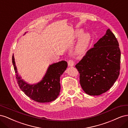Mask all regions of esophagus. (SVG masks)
Wrapping results in <instances>:
<instances>
[{"label":"esophagus","instance_id":"34e87169","mask_svg":"<svg viewBox=\"0 0 128 128\" xmlns=\"http://www.w3.org/2000/svg\"><path fill=\"white\" fill-rule=\"evenodd\" d=\"M74 64H75L74 61L72 60H69L68 62V66H70V67L73 66L74 65Z\"/></svg>","mask_w":128,"mask_h":128}]
</instances>
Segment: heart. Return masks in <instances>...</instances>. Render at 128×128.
<instances>
[{
    "label": "heart",
    "instance_id": "b5f03b06",
    "mask_svg": "<svg viewBox=\"0 0 128 128\" xmlns=\"http://www.w3.org/2000/svg\"><path fill=\"white\" fill-rule=\"evenodd\" d=\"M82 30H78L76 32V36L79 37L82 34ZM91 41V35L88 32H85L79 38L76 46V52L77 53L82 54L86 51Z\"/></svg>",
    "mask_w": 128,
    "mask_h": 128
}]
</instances>
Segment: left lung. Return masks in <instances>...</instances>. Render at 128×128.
I'll return each mask as SVG.
<instances>
[{
    "mask_svg": "<svg viewBox=\"0 0 128 128\" xmlns=\"http://www.w3.org/2000/svg\"><path fill=\"white\" fill-rule=\"evenodd\" d=\"M120 62L118 41L108 29L75 66L84 91L90 96H99L109 90L120 75Z\"/></svg>",
    "mask_w": 128,
    "mask_h": 128,
    "instance_id": "left-lung-1",
    "label": "left lung"
}]
</instances>
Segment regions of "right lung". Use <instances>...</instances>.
<instances>
[{"label": "right lung", "mask_w": 128, "mask_h": 128, "mask_svg": "<svg viewBox=\"0 0 128 128\" xmlns=\"http://www.w3.org/2000/svg\"><path fill=\"white\" fill-rule=\"evenodd\" d=\"M12 63L19 87L30 99L38 102H48L58 98L61 88L60 76L68 66L66 61H61L50 65L42 80L33 85L26 83L18 76L13 55Z\"/></svg>", "instance_id": "right-lung-1"}]
</instances>
